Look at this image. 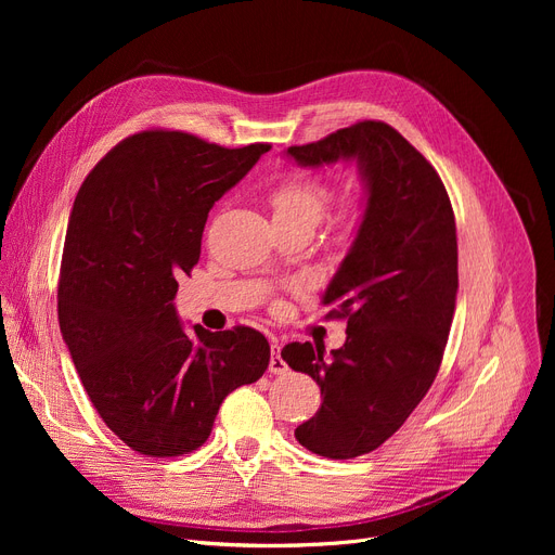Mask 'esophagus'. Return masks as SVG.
Instances as JSON below:
<instances>
[{
	"instance_id": "1",
	"label": "esophagus",
	"mask_w": 555,
	"mask_h": 555,
	"mask_svg": "<svg viewBox=\"0 0 555 555\" xmlns=\"http://www.w3.org/2000/svg\"><path fill=\"white\" fill-rule=\"evenodd\" d=\"M287 371V364L281 358V344L272 341V358H270V373L274 375H283Z\"/></svg>"
}]
</instances>
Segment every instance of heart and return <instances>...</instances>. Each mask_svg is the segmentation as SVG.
Listing matches in <instances>:
<instances>
[{"instance_id": "obj_1", "label": "heart", "mask_w": 555, "mask_h": 555, "mask_svg": "<svg viewBox=\"0 0 555 555\" xmlns=\"http://www.w3.org/2000/svg\"><path fill=\"white\" fill-rule=\"evenodd\" d=\"M328 202H331V189L324 182L304 178V175L285 178L270 195L274 218L310 220L312 224L322 220ZM360 222H362L360 207L358 204H348V207H344L335 220L337 238L341 243L351 241L360 229Z\"/></svg>"}]
</instances>
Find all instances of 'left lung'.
Instances as JSON below:
<instances>
[{"instance_id":"left-lung-1","label":"left lung","mask_w":555,"mask_h":555,"mask_svg":"<svg viewBox=\"0 0 555 555\" xmlns=\"http://www.w3.org/2000/svg\"><path fill=\"white\" fill-rule=\"evenodd\" d=\"M287 155L319 168L356 159L366 189L358 236L324 293L346 319V344H287L281 358L322 389L319 412L295 429L326 459L380 448L410 418L439 373L456 289V224L434 166L398 130L360 121Z\"/></svg>"}]
</instances>
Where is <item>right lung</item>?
<instances>
[{"label":"right lung","instance_id":"right-lung-1","mask_svg":"<svg viewBox=\"0 0 555 555\" xmlns=\"http://www.w3.org/2000/svg\"><path fill=\"white\" fill-rule=\"evenodd\" d=\"M268 151L145 130L114 145L74 199L61 333L99 416L139 454L197 450L222 400L270 364L266 335L249 326L189 335L172 304L178 279L197 266L211 207Z\"/></svg>","mask_w":555,"mask_h":555}]
</instances>
